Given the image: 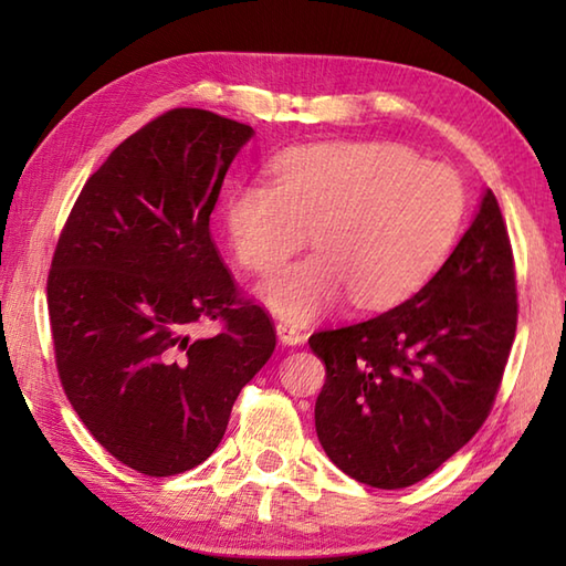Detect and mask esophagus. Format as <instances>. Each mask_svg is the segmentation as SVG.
Masks as SVG:
<instances>
[{"label":"esophagus","instance_id":"1","mask_svg":"<svg viewBox=\"0 0 566 566\" xmlns=\"http://www.w3.org/2000/svg\"><path fill=\"white\" fill-rule=\"evenodd\" d=\"M276 335L284 345H302L306 340V335L298 331L292 321H280L276 323Z\"/></svg>","mask_w":566,"mask_h":566}]
</instances>
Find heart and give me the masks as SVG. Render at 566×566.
Wrapping results in <instances>:
<instances>
[{
  "label": "heart",
  "instance_id": "1",
  "mask_svg": "<svg viewBox=\"0 0 566 566\" xmlns=\"http://www.w3.org/2000/svg\"><path fill=\"white\" fill-rule=\"evenodd\" d=\"M462 179L394 143L338 140L294 148L270 179L238 187L226 235L240 268L270 274L308 243L321 252L260 286L276 314L304 321L350 292L379 308L418 292L452 252L464 221Z\"/></svg>",
  "mask_w": 566,
  "mask_h": 566
}]
</instances>
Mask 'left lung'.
<instances>
[{
    "instance_id": "8db88e82",
    "label": "left lung",
    "mask_w": 566,
    "mask_h": 566,
    "mask_svg": "<svg viewBox=\"0 0 566 566\" xmlns=\"http://www.w3.org/2000/svg\"><path fill=\"white\" fill-rule=\"evenodd\" d=\"M518 323L515 262L494 191L432 280L384 314L308 338L326 384L323 450L347 476L403 489L436 472L484 426Z\"/></svg>"
}]
</instances>
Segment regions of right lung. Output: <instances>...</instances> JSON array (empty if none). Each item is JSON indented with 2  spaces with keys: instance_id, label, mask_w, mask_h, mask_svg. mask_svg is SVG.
Listing matches in <instances>:
<instances>
[{
  "instance_id": "right-lung-1",
  "label": "right lung",
  "mask_w": 566,
  "mask_h": 566,
  "mask_svg": "<svg viewBox=\"0 0 566 566\" xmlns=\"http://www.w3.org/2000/svg\"><path fill=\"white\" fill-rule=\"evenodd\" d=\"M248 124L179 106L84 182L48 272L60 384L118 462L172 476L219 448L240 389L276 345L216 248L209 216ZM207 322L213 336L190 335Z\"/></svg>"
}]
</instances>
